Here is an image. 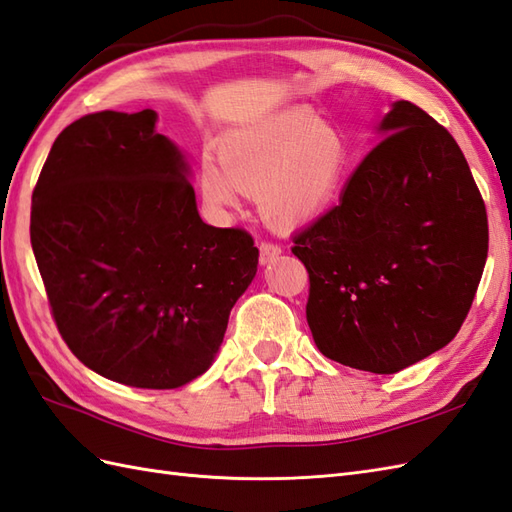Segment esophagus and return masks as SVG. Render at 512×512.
I'll return each mask as SVG.
<instances>
[{
	"label": "esophagus",
	"mask_w": 512,
	"mask_h": 512,
	"mask_svg": "<svg viewBox=\"0 0 512 512\" xmlns=\"http://www.w3.org/2000/svg\"><path fill=\"white\" fill-rule=\"evenodd\" d=\"M258 252H260V263L267 265V263H271V260H276L282 254V247L278 243L263 241L258 245Z\"/></svg>",
	"instance_id": "obj_1"
}]
</instances>
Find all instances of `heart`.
I'll return each instance as SVG.
<instances>
[{
	"label": "heart",
	"mask_w": 512,
	"mask_h": 512,
	"mask_svg": "<svg viewBox=\"0 0 512 512\" xmlns=\"http://www.w3.org/2000/svg\"><path fill=\"white\" fill-rule=\"evenodd\" d=\"M219 167L206 158L199 189L215 210L239 204V191L256 195L258 210L278 228L317 217L339 191L347 143L310 108H286L252 126L221 136Z\"/></svg>",
	"instance_id": "obj_1"
}]
</instances>
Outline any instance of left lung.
I'll return each instance as SVG.
<instances>
[{"instance_id":"obj_1","label":"left lung","mask_w":512,"mask_h":512,"mask_svg":"<svg viewBox=\"0 0 512 512\" xmlns=\"http://www.w3.org/2000/svg\"><path fill=\"white\" fill-rule=\"evenodd\" d=\"M389 136L360 160L339 206L293 236L306 319L323 356L395 373L458 334L489 252L484 199L454 136L395 102Z\"/></svg>"}]
</instances>
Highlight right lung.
I'll return each mask as SVG.
<instances>
[{
    "label": "right lung",
    "instance_id": "1",
    "mask_svg": "<svg viewBox=\"0 0 512 512\" xmlns=\"http://www.w3.org/2000/svg\"><path fill=\"white\" fill-rule=\"evenodd\" d=\"M156 112L104 110L58 134L32 193L30 239L56 328L80 363L136 389H178L213 363L256 276L243 228L197 213Z\"/></svg>",
    "mask_w": 512,
    "mask_h": 512
}]
</instances>
